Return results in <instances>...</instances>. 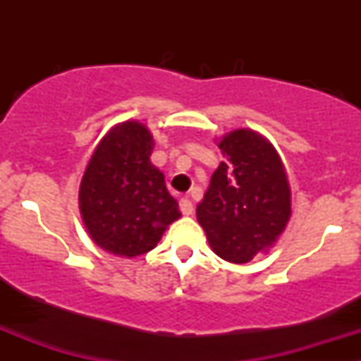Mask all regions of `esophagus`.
Wrapping results in <instances>:
<instances>
[{"label": "esophagus", "instance_id": "obj_1", "mask_svg": "<svg viewBox=\"0 0 361 361\" xmlns=\"http://www.w3.org/2000/svg\"><path fill=\"white\" fill-rule=\"evenodd\" d=\"M180 209L183 214H192L194 213V204H192V201L188 197H183L180 201Z\"/></svg>", "mask_w": 361, "mask_h": 361}]
</instances>
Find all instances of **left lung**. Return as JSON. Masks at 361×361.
I'll return each mask as SVG.
<instances>
[{
  "label": "left lung",
  "mask_w": 361,
  "mask_h": 361,
  "mask_svg": "<svg viewBox=\"0 0 361 361\" xmlns=\"http://www.w3.org/2000/svg\"><path fill=\"white\" fill-rule=\"evenodd\" d=\"M227 157L211 176L197 220L214 253L246 264L276 243L290 220V185L272 145L238 129L218 143Z\"/></svg>",
  "instance_id": "left-lung-1"
}]
</instances>
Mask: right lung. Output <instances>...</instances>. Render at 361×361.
<instances>
[{"mask_svg":"<svg viewBox=\"0 0 361 361\" xmlns=\"http://www.w3.org/2000/svg\"><path fill=\"white\" fill-rule=\"evenodd\" d=\"M154 137L140 122H123L101 140L80 183V213L97 246L122 257L154 250L181 216L164 174L150 162Z\"/></svg>","mask_w":361,"mask_h":361,"instance_id":"1","label":"right lung"}]
</instances>
